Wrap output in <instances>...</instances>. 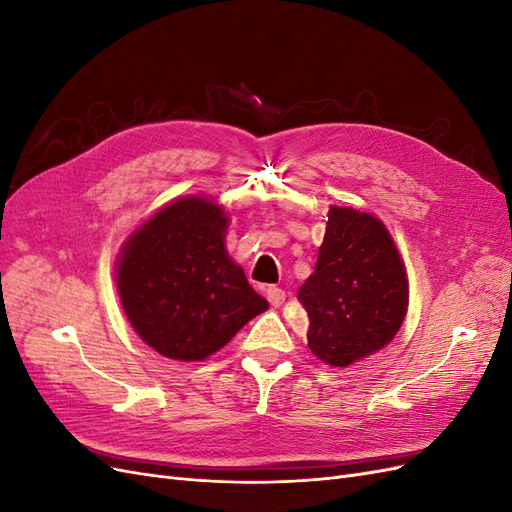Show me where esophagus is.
I'll list each match as a JSON object with an SVG mask.
<instances>
[{
  "label": "esophagus",
  "instance_id": "obj_1",
  "mask_svg": "<svg viewBox=\"0 0 512 512\" xmlns=\"http://www.w3.org/2000/svg\"><path fill=\"white\" fill-rule=\"evenodd\" d=\"M267 299L273 307H280L284 301H286V292L282 288H275V286H269L267 288Z\"/></svg>",
  "mask_w": 512,
  "mask_h": 512
}]
</instances>
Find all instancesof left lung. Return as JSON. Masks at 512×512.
Returning <instances> with one entry per match:
<instances>
[{"label": "left lung", "instance_id": "8db88e82", "mask_svg": "<svg viewBox=\"0 0 512 512\" xmlns=\"http://www.w3.org/2000/svg\"><path fill=\"white\" fill-rule=\"evenodd\" d=\"M299 301L309 318L307 346L322 363L350 367L391 344L408 314L410 284L384 222L333 205Z\"/></svg>", "mask_w": 512, "mask_h": 512}]
</instances>
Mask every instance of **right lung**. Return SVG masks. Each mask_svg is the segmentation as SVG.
<instances>
[{
    "label": "right lung",
    "mask_w": 512,
    "mask_h": 512,
    "mask_svg": "<svg viewBox=\"0 0 512 512\" xmlns=\"http://www.w3.org/2000/svg\"><path fill=\"white\" fill-rule=\"evenodd\" d=\"M228 222L218 200L192 194L160 207L121 245V307L166 359L205 361L269 309L226 252Z\"/></svg>",
    "instance_id": "add662e5"
}]
</instances>
